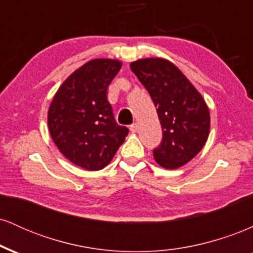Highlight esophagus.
Listing matches in <instances>:
<instances>
[{"mask_svg":"<svg viewBox=\"0 0 253 253\" xmlns=\"http://www.w3.org/2000/svg\"><path fill=\"white\" fill-rule=\"evenodd\" d=\"M136 129H138V125H136V124H132V125H130V126H129V130H130V132H132V133H135Z\"/></svg>","mask_w":253,"mask_h":253,"instance_id":"1","label":"esophagus"}]
</instances>
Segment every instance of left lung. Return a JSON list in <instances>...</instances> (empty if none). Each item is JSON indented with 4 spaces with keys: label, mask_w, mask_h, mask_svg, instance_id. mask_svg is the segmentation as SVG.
Wrapping results in <instances>:
<instances>
[{
    "label": "left lung",
    "mask_w": 253,
    "mask_h": 253,
    "mask_svg": "<svg viewBox=\"0 0 253 253\" xmlns=\"http://www.w3.org/2000/svg\"><path fill=\"white\" fill-rule=\"evenodd\" d=\"M130 70L149 91L157 107L163 139L153 150L155 161L165 169L187 164L205 146L211 115L205 98L182 71L163 58L130 63Z\"/></svg>",
    "instance_id": "1"
}]
</instances>
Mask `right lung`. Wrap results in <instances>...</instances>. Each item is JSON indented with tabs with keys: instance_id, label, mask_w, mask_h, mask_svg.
I'll return each mask as SVG.
<instances>
[{
	"instance_id": "obj_1",
	"label": "right lung",
	"mask_w": 253,
	"mask_h": 253,
	"mask_svg": "<svg viewBox=\"0 0 253 253\" xmlns=\"http://www.w3.org/2000/svg\"><path fill=\"white\" fill-rule=\"evenodd\" d=\"M121 66L117 59L89 60L64 81L48 108L52 140L65 158L85 170L107 167L128 134L107 100V89Z\"/></svg>"
}]
</instances>
